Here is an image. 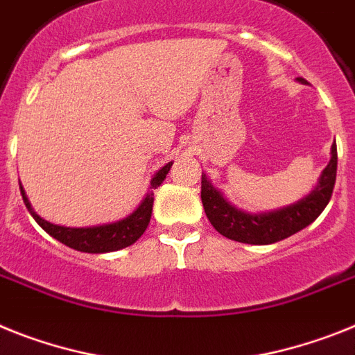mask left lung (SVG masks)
<instances>
[{
	"mask_svg": "<svg viewBox=\"0 0 355 355\" xmlns=\"http://www.w3.org/2000/svg\"><path fill=\"white\" fill-rule=\"evenodd\" d=\"M300 83L304 78L298 77ZM336 172H338V150L332 145V157L323 171L322 180L316 189L302 201L280 208L268 214H246L232 207L220 196L219 190L214 189L207 175H201V199L207 211L208 220L217 232L232 241L244 242V244H272L295 235L311 223L318 219V215L325 210L332 198V190L336 184Z\"/></svg>",
	"mask_w": 355,
	"mask_h": 355,
	"instance_id": "1",
	"label": "left lung"
}]
</instances>
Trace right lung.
<instances>
[{"label":"right lung","instance_id":"add662e5","mask_svg":"<svg viewBox=\"0 0 355 355\" xmlns=\"http://www.w3.org/2000/svg\"><path fill=\"white\" fill-rule=\"evenodd\" d=\"M172 163H166L162 171H157L156 175L150 181V192L144 199L140 207L136 208L129 217L118 220L113 224H104V226H93V228H66V226H57L48 220L41 219L35 211L30 207L28 199L25 196V190L21 187V196L28 208L35 223L41 226L48 235L57 239L59 242L66 244L68 248H73L83 253H109V251H118L122 248L131 246L138 239L144 235L147 230L150 214H153V202H154V189H157L166 178L171 171Z\"/></svg>","mask_w":355,"mask_h":355}]
</instances>
